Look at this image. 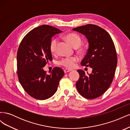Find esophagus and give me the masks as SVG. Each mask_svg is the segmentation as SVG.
I'll return each instance as SVG.
<instances>
[{"label":"esophagus","instance_id":"1","mask_svg":"<svg viewBox=\"0 0 130 130\" xmlns=\"http://www.w3.org/2000/svg\"><path fill=\"white\" fill-rule=\"evenodd\" d=\"M71 69H65L64 70V73H68V72H70L71 71Z\"/></svg>","mask_w":130,"mask_h":130}]
</instances>
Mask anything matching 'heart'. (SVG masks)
I'll return each mask as SVG.
<instances>
[{"label": "heart", "instance_id": "obj_1", "mask_svg": "<svg viewBox=\"0 0 130 130\" xmlns=\"http://www.w3.org/2000/svg\"><path fill=\"white\" fill-rule=\"evenodd\" d=\"M64 37L75 48H77L81 45V39L80 37L76 34L69 33L65 35ZM58 42V40L56 38H53L51 41L49 48L52 53L54 54L56 53ZM77 61V58L76 57L65 58H63L62 60L59 62V64L62 66L65 67L66 68H72L74 67L75 62H76Z\"/></svg>", "mask_w": 130, "mask_h": 130}]
</instances>
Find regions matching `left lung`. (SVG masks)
<instances>
[{
    "label": "left lung",
    "mask_w": 130,
    "mask_h": 130,
    "mask_svg": "<svg viewBox=\"0 0 130 130\" xmlns=\"http://www.w3.org/2000/svg\"><path fill=\"white\" fill-rule=\"evenodd\" d=\"M73 30L87 38L89 48L81 64L92 68L88 76L84 70H77L80 77L76 87L83 97L95 99L103 95L113 81L117 64L115 46L109 34L99 26L87 24Z\"/></svg>",
    "instance_id": "left-lung-1"
}]
</instances>
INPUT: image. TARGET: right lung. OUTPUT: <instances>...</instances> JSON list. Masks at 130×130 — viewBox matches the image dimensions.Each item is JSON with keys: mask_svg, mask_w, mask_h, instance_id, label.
I'll list each match as a JSON object with an SVG mask.
<instances>
[{"mask_svg": "<svg viewBox=\"0 0 130 130\" xmlns=\"http://www.w3.org/2000/svg\"><path fill=\"white\" fill-rule=\"evenodd\" d=\"M62 32L56 27L42 25L27 33L19 45L17 55L19 81L26 93L36 99L52 97L64 76L61 68L55 67L50 74L43 69L53 60L49 48L53 36Z\"/></svg>", "mask_w": 130, "mask_h": 130, "instance_id": "add662e5", "label": "right lung"}]
</instances>
